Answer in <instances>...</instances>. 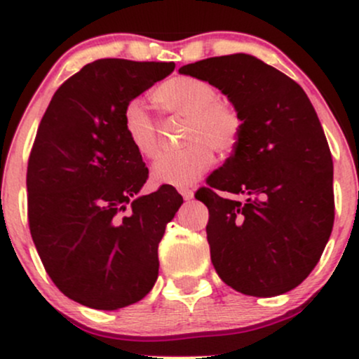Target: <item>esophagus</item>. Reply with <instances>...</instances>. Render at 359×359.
Returning <instances> with one entry per match:
<instances>
[{
  "label": "esophagus",
  "mask_w": 359,
  "mask_h": 359,
  "mask_svg": "<svg viewBox=\"0 0 359 359\" xmlns=\"http://www.w3.org/2000/svg\"><path fill=\"white\" fill-rule=\"evenodd\" d=\"M179 194L184 197L185 201H191L194 197V191H192V189H187V187H180Z\"/></svg>",
  "instance_id": "34e87169"
}]
</instances>
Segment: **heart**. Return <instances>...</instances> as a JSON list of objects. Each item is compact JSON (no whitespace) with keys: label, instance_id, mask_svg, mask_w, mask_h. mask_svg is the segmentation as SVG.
Returning <instances> with one entry per match:
<instances>
[{"label":"heart","instance_id":"obj_1","mask_svg":"<svg viewBox=\"0 0 359 359\" xmlns=\"http://www.w3.org/2000/svg\"><path fill=\"white\" fill-rule=\"evenodd\" d=\"M151 101L163 114L187 118L184 150L160 156L151 168V179L160 185L184 187L199 180L214 162L212 150L229 154L238 145L243 119L229 102L219 101V90L211 82L191 76L163 81L151 93ZM123 133L143 158L154 160L160 151L156 125L145 106L130 101L121 114Z\"/></svg>","mask_w":359,"mask_h":359}]
</instances>
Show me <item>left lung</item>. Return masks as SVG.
<instances>
[{
  "mask_svg": "<svg viewBox=\"0 0 359 359\" xmlns=\"http://www.w3.org/2000/svg\"><path fill=\"white\" fill-rule=\"evenodd\" d=\"M179 72L211 82L243 119L233 155L196 194L209 209L214 269L241 294H285L314 270L334 224L331 150L314 106L297 82L246 53ZM216 190L249 199L224 200Z\"/></svg>",
  "mask_w": 359,
  "mask_h": 359,
  "instance_id": "1",
  "label": "left lung"
}]
</instances>
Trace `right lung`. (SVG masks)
Here are the masks:
<instances>
[{"instance_id": "1", "label": "right lung", "mask_w": 359, "mask_h": 359, "mask_svg": "<svg viewBox=\"0 0 359 359\" xmlns=\"http://www.w3.org/2000/svg\"><path fill=\"white\" fill-rule=\"evenodd\" d=\"M174 69L94 60L55 90L40 121L27 170L32 240L52 282L82 306L126 307L158 277V243L184 201L172 185L138 196L148 168L121 114Z\"/></svg>"}]
</instances>
